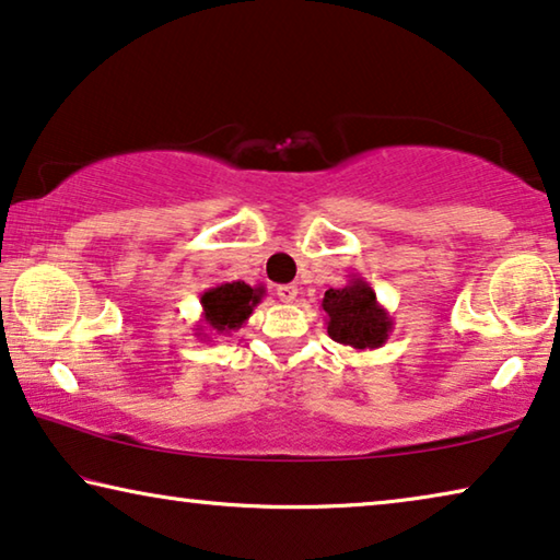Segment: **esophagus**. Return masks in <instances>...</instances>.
<instances>
[{"label": "esophagus", "mask_w": 560, "mask_h": 560, "mask_svg": "<svg viewBox=\"0 0 560 560\" xmlns=\"http://www.w3.org/2000/svg\"><path fill=\"white\" fill-rule=\"evenodd\" d=\"M299 294V289L294 287V283H281V287H277V296L281 299V302H294Z\"/></svg>", "instance_id": "1"}]
</instances>
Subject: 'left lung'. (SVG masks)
Here are the masks:
<instances>
[{
    "label": "left lung",
    "instance_id": "left-lung-1",
    "mask_svg": "<svg viewBox=\"0 0 560 560\" xmlns=\"http://www.w3.org/2000/svg\"><path fill=\"white\" fill-rule=\"evenodd\" d=\"M322 308L327 314L329 337L357 352L380 349L395 324L364 277H352L347 287L329 289L322 299Z\"/></svg>",
    "mask_w": 560,
    "mask_h": 560
}]
</instances>
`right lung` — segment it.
Listing matches in <instances>:
<instances>
[{
	"instance_id": "add662e5",
	"label": "right lung",
	"mask_w": 560,
	"mask_h": 560,
	"mask_svg": "<svg viewBox=\"0 0 560 560\" xmlns=\"http://www.w3.org/2000/svg\"><path fill=\"white\" fill-rule=\"evenodd\" d=\"M264 287H248L244 281H223L219 287L208 289L200 294V306H203V322L211 334H231L246 324L248 316L254 314V306L261 302ZM203 327H198L196 337H200ZM208 339V334H203Z\"/></svg>"
}]
</instances>
